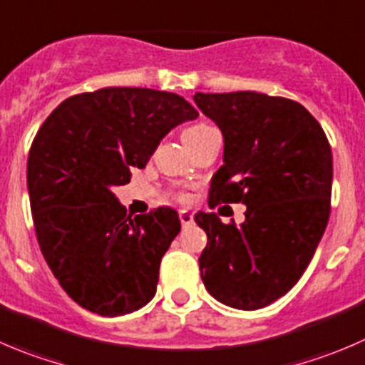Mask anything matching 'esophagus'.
<instances>
[{
  "label": "esophagus",
  "instance_id": "1",
  "mask_svg": "<svg viewBox=\"0 0 365 365\" xmlns=\"http://www.w3.org/2000/svg\"><path fill=\"white\" fill-rule=\"evenodd\" d=\"M179 218H181L182 227H187V225H191V223H193V215H191V212H187V211L179 212Z\"/></svg>",
  "mask_w": 365,
  "mask_h": 365
}]
</instances>
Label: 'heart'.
I'll list each match as a JSON object with an SVG mask.
<instances>
[{
    "instance_id": "obj_1",
    "label": "heart",
    "mask_w": 365,
    "mask_h": 365,
    "mask_svg": "<svg viewBox=\"0 0 365 365\" xmlns=\"http://www.w3.org/2000/svg\"><path fill=\"white\" fill-rule=\"evenodd\" d=\"M209 125L205 124H197V125H191V128H187L186 131H184V135H195V133H200L204 131V129H207Z\"/></svg>"
}]
</instances>
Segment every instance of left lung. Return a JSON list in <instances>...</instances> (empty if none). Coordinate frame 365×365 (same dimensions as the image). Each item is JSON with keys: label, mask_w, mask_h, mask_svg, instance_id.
Returning <instances> with one entry per match:
<instances>
[{"label": "left lung", "mask_w": 365, "mask_h": 365, "mask_svg": "<svg viewBox=\"0 0 365 365\" xmlns=\"http://www.w3.org/2000/svg\"><path fill=\"white\" fill-rule=\"evenodd\" d=\"M223 135V165L209 205H247L240 227L195 215L207 234L198 264L205 289L232 309L273 304L300 280L330 216L331 149L319 122L284 97L257 92L193 96Z\"/></svg>", "instance_id": "8db88e82"}]
</instances>
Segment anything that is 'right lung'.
I'll return each mask as SVG.
<instances>
[{"label": "right lung", "instance_id": "add662e5", "mask_svg": "<svg viewBox=\"0 0 365 365\" xmlns=\"http://www.w3.org/2000/svg\"><path fill=\"white\" fill-rule=\"evenodd\" d=\"M197 117L178 93L110 86L65 99L38 129L28 156L35 232L61 289L83 309L124 316L156 294L161 257L181 230L178 211L133 218L111 187Z\"/></svg>", "mask_w": 365, "mask_h": 365}]
</instances>
